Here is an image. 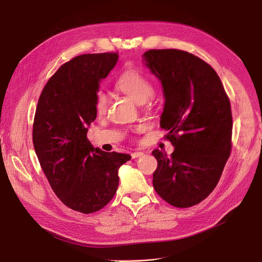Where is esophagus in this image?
Listing matches in <instances>:
<instances>
[{
  "mask_svg": "<svg viewBox=\"0 0 262 262\" xmlns=\"http://www.w3.org/2000/svg\"><path fill=\"white\" fill-rule=\"evenodd\" d=\"M142 155H143L142 152H134V153H132V158H138Z\"/></svg>",
  "mask_w": 262,
  "mask_h": 262,
  "instance_id": "34e87169",
  "label": "esophagus"
}]
</instances>
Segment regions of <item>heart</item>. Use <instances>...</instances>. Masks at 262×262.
I'll return each mask as SVG.
<instances>
[{"mask_svg":"<svg viewBox=\"0 0 262 262\" xmlns=\"http://www.w3.org/2000/svg\"><path fill=\"white\" fill-rule=\"evenodd\" d=\"M118 90L127 94L138 104H144L152 98L155 89L152 80L135 69L124 71L116 80ZM108 107V96L103 90L94 93V109L98 115H104Z\"/></svg>","mask_w":262,"mask_h":262,"instance_id":"heart-1","label":"heart"}]
</instances>
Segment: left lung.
<instances>
[{
  "label": "left lung",
  "instance_id": "1",
  "mask_svg": "<svg viewBox=\"0 0 262 262\" xmlns=\"http://www.w3.org/2000/svg\"><path fill=\"white\" fill-rule=\"evenodd\" d=\"M163 88L160 126L169 130L174 152L154 149L153 186L174 207L188 208L207 198L221 178L231 152L232 116L228 95L213 68L176 49L143 54Z\"/></svg>",
  "mask_w": 262,
  "mask_h": 262
}]
</instances>
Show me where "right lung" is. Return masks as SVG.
<instances>
[{"mask_svg":"<svg viewBox=\"0 0 262 262\" xmlns=\"http://www.w3.org/2000/svg\"><path fill=\"white\" fill-rule=\"evenodd\" d=\"M118 53L79 55L64 62L40 94L33 143L54 193L81 213L99 211L113 200L118 171L127 154L94 148L87 138L96 118L94 93L113 70Z\"/></svg>","mask_w":262,"mask_h":262,"instance_id":"1","label":"right lung"}]
</instances>
